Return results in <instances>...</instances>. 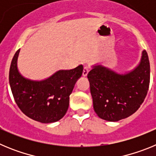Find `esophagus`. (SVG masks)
Segmentation results:
<instances>
[{"mask_svg": "<svg viewBox=\"0 0 156 156\" xmlns=\"http://www.w3.org/2000/svg\"><path fill=\"white\" fill-rule=\"evenodd\" d=\"M88 73H89V68H88L87 66H84L83 71V76H87Z\"/></svg>", "mask_w": 156, "mask_h": 156, "instance_id": "34e87169", "label": "esophagus"}]
</instances>
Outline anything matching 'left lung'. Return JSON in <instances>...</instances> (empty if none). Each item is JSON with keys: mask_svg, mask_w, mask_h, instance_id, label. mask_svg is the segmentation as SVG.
Here are the masks:
<instances>
[{"mask_svg": "<svg viewBox=\"0 0 156 156\" xmlns=\"http://www.w3.org/2000/svg\"><path fill=\"white\" fill-rule=\"evenodd\" d=\"M94 109L101 119L116 122L140 108L148 93L150 64L146 51L138 66L126 74H118L104 66H93L87 74Z\"/></svg>", "mask_w": 156, "mask_h": 156, "instance_id": "obj_1", "label": "left lung"}]
</instances>
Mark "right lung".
I'll return each instance as SVG.
<instances>
[{
	"label": "right lung",
	"instance_id": "1",
	"mask_svg": "<svg viewBox=\"0 0 156 156\" xmlns=\"http://www.w3.org/2000/svg\"><path fill=\"white\" fill-rule=\"evenodd\" d=\"M16 52L9 70V83L16 104L30 119L43 123L61 119L68 110L69 95L83 67L80 65L70 70H59L48 79L30 80L19 73Z\"/></svg>",
	"mask_w": 156,
	"mask_h": 156
}]
</instances>
